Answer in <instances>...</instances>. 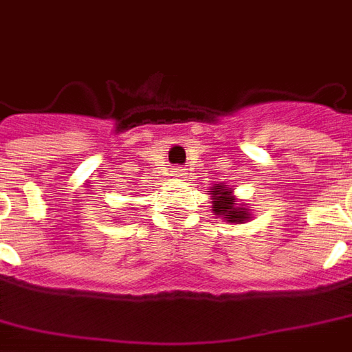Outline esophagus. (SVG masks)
Masks as SVG:
<instances>
[{"mask_svg":"<svg viewBox=\"0 0 352 352\" xmlns=\"http://www.w3.org/2000/svg\"><path fill=\"white\" fill-rule=\"evenodd\" d=\"M177 175H179V177H183V175H184V171H183V169H177Z\"/></svg>","mask_w":352,"mask_h":352,"instance_id":"esophagus-1","label":"esophagus"}]
</instances>
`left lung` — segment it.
<instances>
[{"instance_id":"1","label":"left lung","mask_w":352,"mask_h":352,"mask_svg":"<svg viewBox=\"0 0 352 352\" xmlns=\"http://www.w3.org/2000/svg\"><path fill=\"white\" fill-rule=\"evenodd\" d=\"M212 209L218 216L222 218H228V222H244L248 218V212L242 207H236V203H233V197H231V192L229 190H223V186L220 188H214V194H212Z\"/></svg>"}]
</instances>
